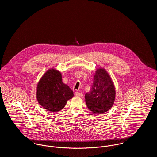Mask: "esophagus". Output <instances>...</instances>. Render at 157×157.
Segmentation results:
<instances>
[{
  "instance_id": "34e87169",
  "label": "esophagus",
  "mask_w": 157,
  "mask_h": 157,
  "mask_svg": "<svg viewBox=\"0 0 157 157\" xmlns=\"http://www.w3.org/2000/svg\"><path fill=\"white\" fill-rule=\"evenodd\" d=\"M75 96L76 97H83V94L82 93L78 92H76L75 93Z\"/></svg>"
}]
</instances>
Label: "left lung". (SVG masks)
<instances>
[{
  "mask_svg": "<svg viewBox=\"0 0 157 157\" xmlns=\"http://www.w3.org/2000/svg\"><path fill=\"white\" fill-rule=\"evenodd\" d=\"M116 91L112 78L104 68H98L94 76L90 91L85 94V102L90 111L102 113L109 111L115 102Z\"/></svg>",
  "mask_w": 157,
  "mask_h": 157,
  "instance_id": "obj_1",
  "label": "left lung"
}]
</instances>
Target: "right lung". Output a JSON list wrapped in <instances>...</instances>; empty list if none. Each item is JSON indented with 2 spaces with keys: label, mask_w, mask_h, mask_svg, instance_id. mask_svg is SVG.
Masks as SVG:
<instances>
[{
  "label": "right lung",
  "mask_w": 157,
  "mask_h": 157,
  "mask_svg": "<svg viewBox=\"0 0 157 157\" xmlns=\"http://www.w3.org/2000/svg\"><path fill=\"white\" fill-rule=\"evenodd\" d=\"M73 97L74 92L63 83L62 74L56 69H48L37 83V102L49 111H59Z\"/></svg>",
  "instance_id": "1"
}]
</instances>
